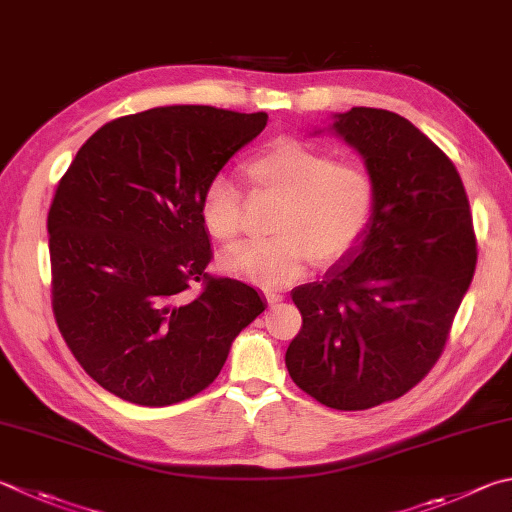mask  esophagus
Instances as JSON below:
<instances>
[{
  "label": "esophagus",
  "instance_id": "esophagus-1",
  "mask_svg": "<svg viewBox=\"0 0 512 512\" xmlns=\"http://www.w3.org/2000/svg\"><path fill=\"white\" fill-rule=\"evenodd\" d=\"M266 302L273 306V304H277V302H282V295L275 293V291H266Z\"/></svg>",
  "mask_w": 512,
  "mask_h": 512
}]
</instances>
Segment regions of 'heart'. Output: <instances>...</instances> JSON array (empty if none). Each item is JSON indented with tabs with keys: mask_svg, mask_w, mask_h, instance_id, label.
<instances>
[{
	"mask_svg": "<svg viewBox=\"0 0 512 512\" xmlns=\"http://www.w3.org/2000/svg\"><path fill=\"white\" fill-rule=\"evenodd\" d=\"M255 192L280 197L275 237L244 241L221 255L226 273L262 286L300 277L313 259L333 264L365 235L376 210V181L358 161H333L320 147L277 138L246 163ZM199 217L210 237L230 244L244 224V199L235 181L217 174L199 199Z\"/></svg>",
	"mask_w": 512,
	"mask_h": 512,
	"instance_id": "b5f03b06",
	"label": "heart"
}]
</instances>
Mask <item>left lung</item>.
<instances>
[{
  "label": "left lung",
  "mask_w": 512,
  "mask_h": 512,
  "mask_svg": "<svg viewBox=\"0 0 512 512\" xmlns=\"http://www.w3.org/2000/svg\"><path fill=\"white\" fill-rule=\"evenodd\" d=\"M331 132L376 181L365 235L320 282L293 288L302 329L286 349L293 383L333 410L394 401L439 360L477 266L466 188L410 120L385 109L333 114Z\"/></svg>",
  "instance_id": "left-lung-1"
}]
</instances>
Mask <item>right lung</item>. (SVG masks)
I'll return each mask as SVG.
<instances>
[{"instance_id":"right-lung-1","label":"right lung","mask_w":512,"mask_h":512,"mask_svg":"<svg viewBox=\"0 0 512 512\" xmlns=\"http://www.w3.org/2000/svg\"><path fill=\"white\" fill-rule=\"evenodd\" d=\"M268 116L172 105L102 125L49 210L53 313L80 367L127 403L163 407L219 376L232 340L266 304L210 277L199 217L206 183ZM192 281L204 291L189 300Z\"/></svg>"}]
</instances>
